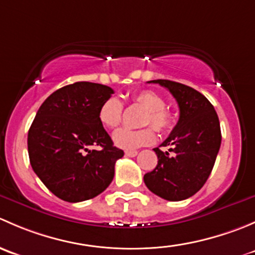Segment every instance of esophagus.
Masks as SVG:
<instances>
[{"label": "esophagus", "instance_id": "obj_1", "mask_svg": "<svg viewBox=\"0 0 255 255\" xmlns=\"http://www.w3.org/2000/svg\"><path fill=\"white\" fill-rule=\"evenodd\" d=\"M125 154L127 156H129V158H133V156H135L138 154L137 150H126Z\"/></svg>", "mask_w": 255, "mask_h": 255}]
</instances>
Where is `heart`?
Here are the masks:
<instances>
[{
	"label": "heart",
	"mask_w": 255,
	"mask_h": 255,
	"mask_svg": "<svg viewBox=\"0 0 255 255\" xmlns=\"http://www.w3.org/2000/svg\"><path fill=\"white\" fill-rule=\"evenodd\" d=\"M133 102L146 111L143 125L151 126L153 129L159 133H166L174 127L175 116L165 107V100L158 92L151 90H143L133 95ZM123 104L118 97L111 96L104 101L99 111V120L106 128L113 129L118 127L122 121ZM113 142L120 148L126 150L149 145L154 142L155 135L150 128L143 129H129L121 128L112 135Z\"/></svg>",
	"instance_id": "obj_1"
}]
</instances>
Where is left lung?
I'll list each match as a JSON object with an SVG mask.
<instances>
[{
	"label": "left lung",
	"mask_w": 255,
	"mask_h": 255,
	"mask_svg": "<svg viewBox=\"0 0 255 255\" xmlns=\"http://www.w3.org/2000/svg\"><path fill=\"white\" fill-rule=\"evenodd\" d=\"M170 91L176 100L180 117L173 132L160 146L154 148L158 164L144 175L153 194L168 201H181L196 194L207 181L221 146V127L215 107L192 87L170 80H151Z\"/></svg>",
	"instance_id": "left-lung-1"
}]
</instances>
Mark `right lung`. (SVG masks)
I'll list each match as a JSON object with an SVG mask.
<instances>
[{
    "label": "right lung",
    "mask_w": 255,
    "mask_h": 255,
    "mask_svg": "<svg viewBox=\"0 0 255 255\" xmlns=\"http://www.w3.org/2000/svg\"><path fill=\"white\" fill-rule=\"evenodd\" d=\"M112 94L111 87L95 82L66 85L43 102L30 126V165L64 201L94 199L112 182L116 161L125 153L99 120L100 107Z\"/></svg>",
    "instance_id": "add662e5"
}]
</instances>
